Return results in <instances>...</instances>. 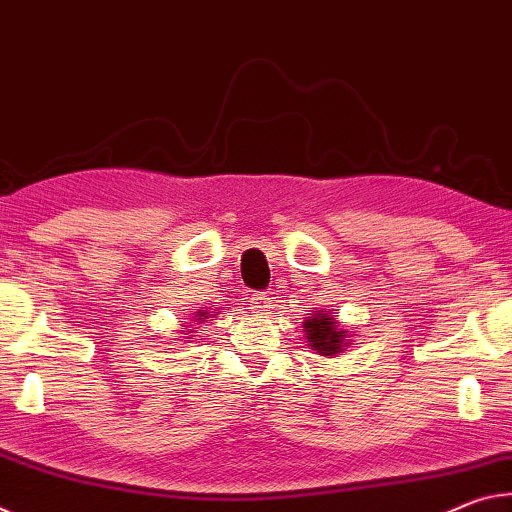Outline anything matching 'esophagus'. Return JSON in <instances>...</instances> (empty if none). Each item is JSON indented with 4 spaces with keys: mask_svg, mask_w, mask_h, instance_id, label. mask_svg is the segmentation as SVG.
Returning a JSON list of instances; mask_svg holds the SVG:
<instances>
[{
    "mask_svg": "<svg viewBox=\"0 0 512 512\" xmlns=\"http://www.w3.org/2000/svg\"><path fill=\"white\" fill-rule=\"evenodd\" d=\"M251 308H254V313H265V311H270L272 308V297H270V292H254V295H251Z\"/></svg>",
    "mask_w": 512,
    "mask_h": 512,
    "instance_id": "1",
    "label": "esophagus"
}]
</instances>
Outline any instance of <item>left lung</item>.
I'll list each match as a JSON object with an SVG mask.
<instances>
[{
	"label": "left lung",
	"instance_id": "1",
	"mask_svg": "<svg viewBox=\"0 0 512 512\" xmlns=\"http://www.w3.org/2000/svg\"><path fill=\"white\" fill-rule=\"evenodd\" d=\"M304 335L308 347H313L320 356H338L349 347V331L340 329L338 320L329 311H313L304 322Z\"/></svg>",
	"mask_w": 512,
	"mask_h": 512
}]
</instances>
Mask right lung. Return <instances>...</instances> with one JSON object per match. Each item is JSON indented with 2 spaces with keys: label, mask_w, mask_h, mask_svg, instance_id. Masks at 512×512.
<instances>
[{
  "label": "right lung",
  "mask_w": 512,
  "mask_h": 512,
  "mask_svg": "<svg viewBox=\"0 0 512 512\" xmlns=\"http://www.w3.org/2000/svg\"><path fill=\"white\" fill-rule=\"evenodd\" d=\"M206 317H208V313H201V311H199L195 317H192V322H204Z\"/></svg>",
  "instance_id": "right-lung-1"
}]
</instances>
